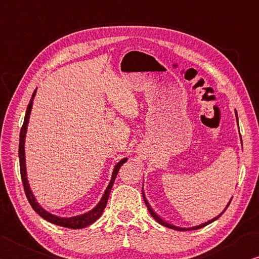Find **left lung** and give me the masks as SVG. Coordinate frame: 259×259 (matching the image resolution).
Wrapping results in <instances>:
<instances>
[{"label":"left lung","instance_id":"8db88e82","mask_svg":"<svg viewBox=\"0 0 259 259\" xmlns=\"http://www.w3.org/2000/svg\"><path fill=\"white\" fill-rule=\"evenodd\" d=\"M236 116H237V122H238V114H237V111H236ZM241 137V136H240ZM242 143V142H241ZM144 189V188H143ZM143 197H144V200H145V204H146V206H147V208H148V210H149V213H150V215L153 216V218L155 219V221H157V222L159 223V224H162V225H164V227H166V228H170V229H173V230H177V231H189V230H197V229H200V228H204V227H206V225H208L209 223H211V222H214V221H216L218 220L221 215H222L224 211H225V209H227L228 207H229V205H230V203H231V200L232 199H230V201L228 203V205H227V207L224 208V210L222 211V213H221L220 215H218L216 216V218H214V219H211V220H209V221H207V222H205V223H203V224H200V225H197V227H192V228H179V227H176V225H172V224H170V223H167V222H164V221L159 218V216L155 213V211L152 209V207H150V205L148 204V201L146 200V198H145V195H144V191H143Z\"/></svg>","mask_w":259,"mask_h":259}]
</instances>
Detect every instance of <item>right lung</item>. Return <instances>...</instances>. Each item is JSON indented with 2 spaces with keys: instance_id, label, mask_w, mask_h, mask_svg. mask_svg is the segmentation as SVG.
I'll use <instances>...</instances> for the list:
<instances>
[{
  "instance_id": "add662e5",
  "label": "right lung",
  "mask_w": 259,
  "mask_h": 259,
  "mask_svg": "<svg viewBox=\"0 0 259 259\" xmlns=\"http://www.w3.org/2000/svg\"><path fill=\"white\" fill-rule=\"evenodd\" d=\"M36 95V89L35 92L32 93L31 100L28 104L27 111H26V115H25V120H23V124L20 131V139H19V161H20V175L22 179V183H23V189H25L27 199L29 201V204L31 205L32 209H34L37 214H38L40 218H43L44 220L49 221V222L60 225V227L63 228H69V229H82L86 228L88 225L93 224L96 220L101 218V215L103 214V210L106 207V203L107 199H109L110 192L112 187H113V183L115 178L117 176V172H119L120 167L122 166V164L126 162L128 158H122L121 161L116 164L114 166L113 173H112V178L111 181L107 186L106 190L103 195L102 199L100 200L95 207H94L92 210L87 211V213L81 214V215H77V216H72V218H60V216H56L54 214L49 213L48 210H45L41 206L37 203V200L35 198L34 194L30 190V186L28 183V179H27V171H26V158H25V139H26V134H27V126H28V122H29V117H30V112H31V107H32V101H34V97Z\"/></svg>"
}]
</instances>
